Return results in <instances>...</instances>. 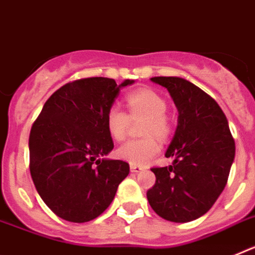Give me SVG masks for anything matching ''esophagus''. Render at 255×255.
I'll list each match as a JSON object with an SVG mask.
<instances>
[{"label": "esophagus", "instance_id": "obj_1", "mask_svg": "<svg viewBox=\"0 0 255 255\" xmlns=\"http://www.w3.org/2000/svg\"><path fill=\"white\" fill-rule=\"evenodd\" d=\"M144 168L140 167V166H136V164H130V171L131 172H141Z\"/></svg>", "mask_w": 255, "mask_h": 255}]
</instances>
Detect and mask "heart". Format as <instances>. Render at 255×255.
Instances as JSON below:
<instances>
[{
	"mask_svg": "<svg viewBox=\"0 0 255 255\" xmlns=\"http://www.w3.org/2000/svg\"><path fill=\"white\" fill-rule=\"evenodd\" d=\"M125 101L128 114L117 106H111L106 114V128L114 140L123 141L128 136L130 120L144 117L145 121L141 126V135L145 138L126 141L117 149V155L121 159L136 166H144L159 152L158 141L153 136L164 140L171 132V124L166 115L167 102L152 89L131 92L126 96Z\"/></svg>",
	"mask_w": 255,
	"mask_h": 255,
	"instance_id": "1",
	"label": "heart"
}]
</instances>
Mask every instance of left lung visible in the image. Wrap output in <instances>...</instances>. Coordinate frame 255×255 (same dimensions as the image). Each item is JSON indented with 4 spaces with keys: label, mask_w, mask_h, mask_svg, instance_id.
<instances>
[{
    "label": "left lung",
    "mask_w": 255,
    "mask_h": 255,
    "mask_svg": "<svg viewBox=\"0 0 255 255\" xmlns=\"http://www.w3.org/2000/svg\"><path fill=\"white\" fill-rule=\"evenodd\" d=\"M179 111L176 131L166 152L173 162L152 167L155 184L147 191L153 211L171 222L197 220L212 208L227 184L235 141L224 111L200 88L176 76H155Z\"/></svg>",
    "instance_id": "obj_1"
}]
</instances>
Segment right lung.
<instances>
[{
    "instance_id": "right-lung-1",
    "label": "right lung",
    "mask_w": 255,
    "mask_h": 255,
    "mask_svg": "<svg viewBox=\"0 0 255 255\" xmlns=\"http://www.w3.org/2000/svg\"><path fill=\"white\" fill-rule=\"evenodd\" d=\"M125 80L85 78L62 85L44 103L29 135V168L38 194L56 216L88 222L111 204L129 163L101 158L114 149L106 114Z\"/></svg>"
}]
</instances>
